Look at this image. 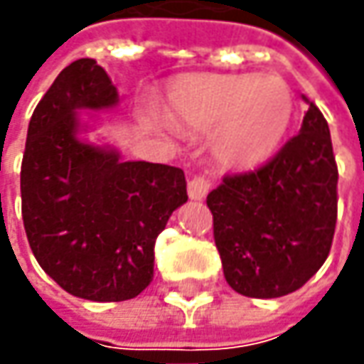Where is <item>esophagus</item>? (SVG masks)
<instances>
[{
    "instance_id": "1",
    "label": "esophagus",
    "mask_w": 364,
    "mask_h": 364,
    "mask_svg": "<svg viewBox=\"0 0 364 364\" xmlns=\"http://www.w3.org/2000/svg\"><path fill=\"white\" fill-rule=\"evenodd\" d=\"M211 189V181H209V177H205V175H195L189 185H187V191H189V197L195 199V201H201L205 199V195L209 193Z\"/></svg>"
}]
</instances>
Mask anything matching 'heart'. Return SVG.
<instances>
[{"label": "heart", "instance_id": "b5f03b06", "mask_svg": "<svg viewBox=\"0 0 364 364\" xmlns=\"http://www.w3.org/2000/svg\"><path fill=\"white\" fill-rule=\"evenodd\" d=\"M173 123L213 131L217 157L231 167L267 161L293 119V95L281 79L257 75H195L175 85Z\"/></svg>", "mask_w": 364, "mask_h": 364}]
</instances>
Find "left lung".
I'll list each match as a JSON object with an SVG mask.
<instances>
[{
	"label": "left lung",
	"instance_id": "obj_1",
	"mask_svg": "<svg viewBox=\"0 0 364 364\" xmlns=\"http://www.w3.org/2000/svg\"><path fill=\"white\" fill-rule=\"evenodd\" d=\"M306 103L299 135L257 169L227 173L207 195L225 279L245 296L275 299L301 289L333 245L337 161L327 119Z\"/></svg>",
	"mask_w": 364,
	"mask_h": 364
}]
</instances>
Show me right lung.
<instances>
[{
    "label": "right lung",
    "mask_w": 364,
    "mask_h": 364,
    "mask_svg": "<svg viewBox=\"0 0 364 364\" xmlns=\"http://www.w3.org/2000/svg\"><path fill=\"white\" fill-rule=\"evenodd\" d=\"M117 103L95 59H77L37 103L21 161V217L37 263L79 299L115 303L153 281L155 239L187 201L179 167L121 161L77 139L75 111Z\"/></svg>",
    "instance_id": "obj_1"
}]
</instances>
